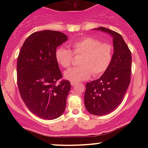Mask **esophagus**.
I'll use <instances>...</instances> for the list:
<instances>
[{
  "instance_id": "esophagus-1",
  "label": "esophagus",
  "mask_w": 148,
  "mask_h": 148,
  "mask_svg": "<svg viewBox=\"0 0 148 148\" xmlns=\"http://www.w3.org/2000/svg\"><path fill=\"white\" fill-rule=\"evenodd\" d=\"M76 84H77V83H76V82H72H72H71V85H72V86H75V85H76Z\"/></svg>"
}]
</instances>
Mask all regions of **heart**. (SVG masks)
I'll return each mask as SVG.
<instances>
[{"mask_svg": "<svg viewBox=\"0 0 148 148\" xmlns=\"http://www.w3.org/2000/svg\"><path fill=\"white\" fill-rule=\"evenodd\" d=\"M72 52L64 47L56 51L58 63L64 68H69L73 55L82 56L79 61L81 67L69 69L64 74L66 79L79 82L90 79L92 74L99 76L106 71L112 60L113 47L92 37H84L71 44Z\"/></svg>", "mask_w": 148, "mask_h": 148, "instance_id": "b5f03b06", "label": "heart"}]
</instances>
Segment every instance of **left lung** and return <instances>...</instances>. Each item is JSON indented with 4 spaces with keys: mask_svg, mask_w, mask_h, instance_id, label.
Here are the masks:
<instances>
[{
    "mask_svg": "<svg viewBox=\"0 0 148 148\" xmlns=\"http://www.w3.org/2000/svg\"><path fill=\"white\" fill-rule=\"evenodd\" d=\"M95 30L113 37V51L109 67L99 79L86 84L84 103L95 115H104L114 111L123 101L130 84L132 53L121 35L103 27Z\"/></svg>",
    "mask_w": 148,
    "mask_h": 148,
    "instance_id": "8db88e82",
    "label": "left lung"
}]
</instances>
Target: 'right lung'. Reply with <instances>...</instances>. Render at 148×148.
I'll return each mask as SVG.
<instances>
[{"label": "right lung", "mask_w": 148, "mask_h": 148, "mask_svg": "<svg viewBox=\"0 0 148 148\" xmlns=\"http://www.w3.org/2000/svg\"><path fill=\"white\" fill-rule=\"evenodd\" d=\"M67 40L64 33L42 30L30 35L21 47L17 59V84L25 106L39 118L53 120L64 113L70 90L56 59L58 46Z\"/></svg>", "instance_id": "right-lung-1"}]
</instances>
